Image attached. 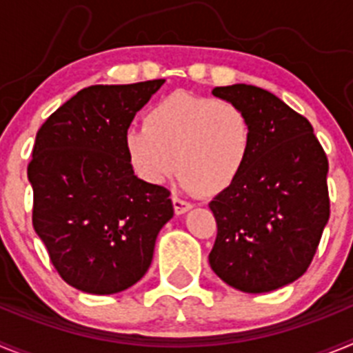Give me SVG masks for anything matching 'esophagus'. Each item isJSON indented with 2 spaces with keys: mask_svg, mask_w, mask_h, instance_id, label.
<instances>
[{
  "mask_svg": "<svg viewBox=\"0 0 353 353\" xmlns=\"http://www.w3.org/2000/svg\"><path fill=\"white\" fill-rule=\"evenodd\" d=\"M173 208H174V214L176 215H182L185 212H189L192 208V205L185 199H180L179 196H173Z\"/></svg>",
  "mask_w": 353,
  "mask_h": 353,
  "instance_id": "1",
  "label": "esophagus"
}]
</instances>
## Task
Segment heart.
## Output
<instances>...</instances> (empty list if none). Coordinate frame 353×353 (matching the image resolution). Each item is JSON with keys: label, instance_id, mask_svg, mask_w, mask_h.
Listing matches in <instances>:
<instances>
[{"label": "heart", "instance_id": "1", "mask_svg": "<svg viewBox=\"0 0 353 353\" xmlns=\"http://www.w3.org/2000/svg\"><path fill=\"white\" fill-rule=\"evenodd\" d=\"M252 127L228 101L187 92L164 97L148 109L145 125H130L123 150L130 170L148 185H161L174 170L187 191L224 192L248 164Z\"/></svg>", "mask_w": 353, "mask_h": 353}]
</instances>
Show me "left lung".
<instances>
[{
  "mask_svg": "<svg viewBox=\"0 0 353 353\" xmlns=\"http://www.w3.org/2000/svg\"><path fill=\"white\" fill-rule=\"evenodd\" d=\"M249 117L248 164L210 210L217 239L210 267L226 285L267 293L307 270L329 221V162L313 127L274 93L251 84L212 90Z\"/></svg>",
  "mask_w": 353,
  "mask_h": 353,
  "instance_id": "8db88e82",
  "label": "left lung"
}]
</instances>
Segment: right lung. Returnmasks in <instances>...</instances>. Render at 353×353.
<instances>
[{"mask_svg":"<svg viewBox=\"0 0 353 353\" xmlns=\"http://www.w3.org/2000/svg\"><path fill=\"white\" fill-rule=\"evenodd\" d=\"M164 79L95 84L58 108L37 132L28 180L33 228L65 283L93 295L141 279L173 217L170 191L130 170L123 134Z\"/></svg>","mask_w":353,"mask_h":353,"instance_id":"add662e5","label":"right lung"}]
</instances>
